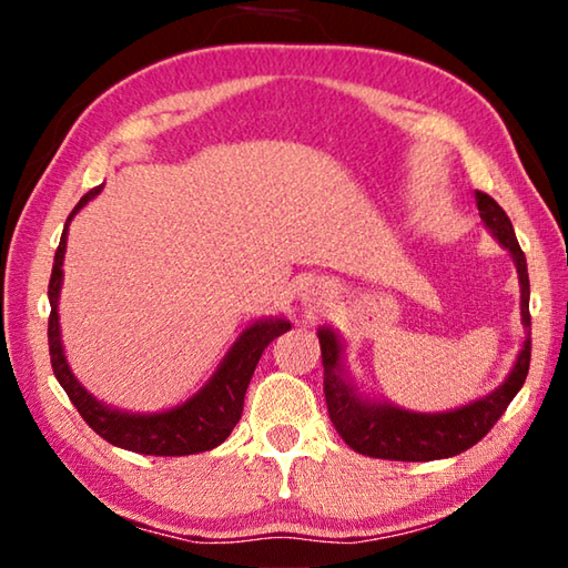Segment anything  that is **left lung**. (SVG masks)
<instances>
[{"label":"left lung","instance_id":"1","mask_svg":"<svg viewBox=\"0 0 568 568\" xmlns=\"http://www.w3.org/2000/svg\"><path fill=\"white\" fill-rule=\"evenodd\" d=\"M478 215L488 230L496 235L508 253L514 255L518 283H521V321L531 335V313H528V271L526 255L518 245L514 225L504 207L486 192H476ZM321 358H323V393L328 403L331 423L338 436L348 444L355 454L386 460H436L464 454L466 448L476 446L496 420L504 416L508 403L521 390L531 363V341L526 338L521 353H518L511 376L498 386L491 396L474 400L470 406L448 413H410L383 403H365L345 378L341 341L333 331H318Z\"/></svg>","mask_w":568,"mask_h":568}]
</instances>
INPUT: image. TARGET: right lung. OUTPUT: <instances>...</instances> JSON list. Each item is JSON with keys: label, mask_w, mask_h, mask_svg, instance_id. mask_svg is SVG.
Instances as JSON below:
<instances>
[{"label": "right lung", "mask_w": 568, "mask_h": 568, "mask_svg": "<svg viewBox=\"0 0 568 568\" xmlns=\"http://www.w3.org/2000/svg\"><path fill=\"white\" fill-rule=\"evenodd\" d=\"M102 185L92 187L88 195H82L80 203L67 217V225L74 217L80 207L90 203L94 195H100ZM67 225L62 230L60 247L54 253L52 277H50V328H47V338H50V358L52 371L67 396L80 410L84 423L94 430V434L110 440L112 446H120L124 450H134V454L145 456H190L203 454L223 444L235 428V423L243 416L245 390L253 378L255 365L261 361L263 351L271 345L277 335L291 331L287 321H261L240 335L237 343L225 355L223 365H220L213 381L190 398L182 406L165 410V413H128L118 408L102 406L98 398H92L88 390L80 386V381L72 376L70 365H67L62 338H60V313H57V303H60V287H62V261L67 247Z\"/></svg>", "instance_id": "right-lung-1"}]
</instances>
